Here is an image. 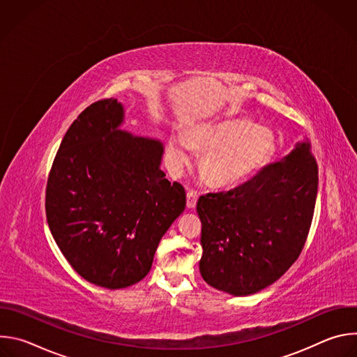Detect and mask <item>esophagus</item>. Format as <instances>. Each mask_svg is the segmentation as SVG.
Segmentation results:
<instances>
[{
  "label": "esophagus",
  "instance_id": "obj_1",
  "mask_svg": "<svg viewBox=\"0 0 357 357\" xmlns=\"http://www.w3.org/2000/svg\"><path fill=\"white\" fill-rule=\"evenodd\" d=\"M186 206L189 208V209H193L195 206H196V202H197V197H199V195H197V192H195V190H188V193H186Z\"/></svg>",
  "mask_w": 357,
  "mask_h": 357
}]
</instances>
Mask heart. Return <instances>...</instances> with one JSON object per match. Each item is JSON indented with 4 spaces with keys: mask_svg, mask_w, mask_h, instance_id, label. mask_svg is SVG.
<instances>
[{
    "mask_svg": "<svg viewBox=\"0 0 357 357\" xmlns=\"http://www.w3.org/2000/svg\"><path fill=\"white\" fill-rule=\"evenodd\" d=\"M195 146L208 151L202 161L203 176L215 186H233L266 164L273 152V135L260 126L241 119H227L205 124L186 134H174L169 139V157L181 168L195 157Z\"/></svg>",
    "mask_w": 357,
    "mask_h": 357,
    "instance_id": "1",
    "label": "heart"
}]
</instances>
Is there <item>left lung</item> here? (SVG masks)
Segmentation results:
<instances>
[{"mask_svg":"<svg viewBox=\"0 0 357 357\" xmlns=\"http://www.w3.org/2000/svg\"><path fill=\"white\" fill-rule=\"evenodd\" d=\"M318 193V165L308 142L244 183L199 197L200 274L231 295L275 282L307 241Z\"/></svg>","mask_w":357,"mask_h":357,"instance_id":"obj_1","label":"left lung"}]
</instances>
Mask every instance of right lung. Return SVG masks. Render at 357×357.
<instances>
[{"label":"right lung","instance_id":"add662e5","mask_svg":"<svg viewBox=\"0 0 357 357\" xmlns=\"http://www.w3.org/2000/svg\"><path fill=\"white\" fill-rule=\"evenodd\" d=\"M123 107L101 98L66 131L47 175L46 220L86 281L130 287L151 270L161 237L186 206L179 182L160 169L162 145L117 130Z\"/></svg>","mask_w":357,"mask_h":357}]
</instances>
